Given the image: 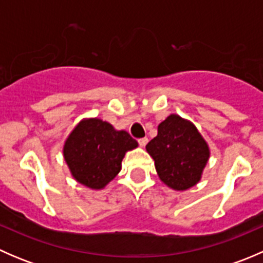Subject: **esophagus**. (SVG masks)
Wrapping results in <instances>:
<instances>
[{"label": "esophagus", "mask_w": 263, "mask_h": 263, "mask_svg": "<svg viewBox=\"0 0 263 263\" xmlns=\"http://www.w3.org/2000/svg\"><path fill=\"white\" fill-rule=\"evenodd\" d=\"M147 141H148V140H147V137H142V139H139V144H140V146H141V147H144L145 145L147 144Z\"/></svg>", "instance_id": "obj_1"}]
</instances>
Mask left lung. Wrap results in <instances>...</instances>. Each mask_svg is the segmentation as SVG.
<instances>
[{"label":"left lung","mask_w":263,"mask_h":263,"mask_svg":"<svg viewBox=\"0 0 263 263\" xmlns=\"http://www.w3.org/2000/svg\"><path fill=\"white\" fill-rule=\"evenodd\" d=\"M155 161L159 178L176 191H185L200 182L210 158L208 142L195 124L171 115L158 126V136L146 145Z\"/></svg>","instance_id":"1"}]
</instances>
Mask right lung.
Masks as SVG:
<instances>
[{"label": "right lung", "instance_id": "1", "mask_svg": "<svg viewBox=\"0 0 263 263\" xmlns=\"http://www.w3.org/2000/svg\"><path fill=\"white\" fill-rule=\"evenodd\" d=\"M126 131H117L99 118L82 119L63 145V156L73 178L91 190H102L119 173L124 154L137 147Z\"/></svg>", "mask_w": 263, "mask_h": 263}]
</instances>
